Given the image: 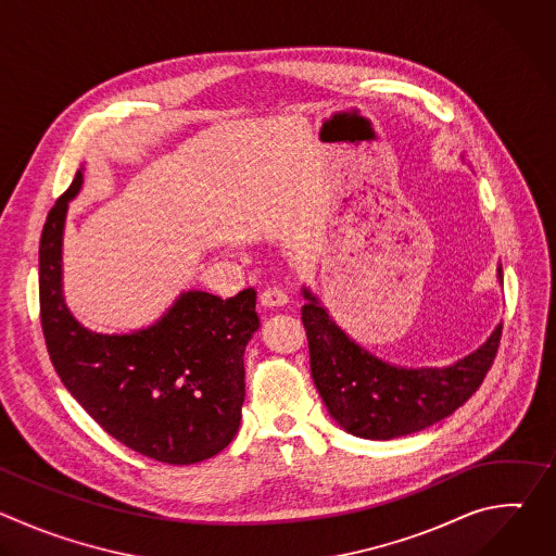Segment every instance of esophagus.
Returning a JSON list of instances; mask_svg holds the SVG:
<instances>
[{"label": "esophagus", "mask_w": 556, "mask_h": 556, "mask_svg": "<svg viewBox=\"0 0 556 556\" xmlns=\"http://www.w3.org/2000/svg\"><path fill=\"white\" fill-rule=\"evenodd\" d=\"M260 301H262V305H266V307H279V305H286V303H288V292H286L283 288L270 286V288L262 290Z\"/></svg>", "instance_id": "1"}]
</instances>
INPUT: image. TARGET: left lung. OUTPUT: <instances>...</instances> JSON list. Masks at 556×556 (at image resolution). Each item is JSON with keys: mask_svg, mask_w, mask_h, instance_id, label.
Listing matches in <instances>:
<instances>
[{"mask_svg": "<svg viewBox=\"0 0 556 556\" xmlns=\"http://www.w3.org/2000/svg\"><path fill=\"white\" fill-rule=\"evenodd\" d=\"M502 279V268H500ZM301 321L307 337L309 369L330 416L352 435L393 440L422 431L480 389L502 341V326L491 339L451 367L403 369L361 350L307 290Z\"/></svg>", "mask_w": 556, "mask_h": 556, "instance_id": "8db88e82", "label": "left lung"}]
</instances>
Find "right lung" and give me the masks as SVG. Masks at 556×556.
Instances as JSON below:
<instances>
[{"label":"right lung","instance_id":"1","mask_svg":"<svg viewBox=\"0 0 556 556\" xmlns=\"http://www.w3.org/2000/svg\"><path fill=\"white\" fill-rule=\"evenodd\" d=\"M76 172L54 202L39 244V314L50 361L97 425L131 451L174 466L230 444L247 395L244 350L260 328L257 292L230 299L189 290L161 321L134 334H97L74 321L61 294V237Z\"/></svg>","mask_w":556,"mask_h":556}]
</instances>
